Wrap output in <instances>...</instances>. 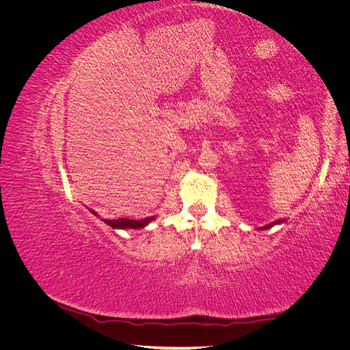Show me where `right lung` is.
<instances>
[{"label": "right lung", "instance_id": "1", "mask_svg": "<svg viewBox=\"0 0 350 350\" xmlns=\"http://www.w3.org/2000/svg\"><path fill=\"white\" fill-rule=\"evenodd\" d=\"M94 213V211H93ZM96 215V213H94ZM154 217H147V219H143V220H134V219H112V220H108V219H103V221L107 225H109L111 228H115V229H126V228H133V229H139V228H144L146 225H149V221H152Z\"/></svg>", "mask_w": 350, "mask_h": 350}]
</instances>
